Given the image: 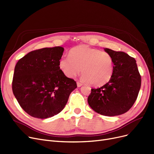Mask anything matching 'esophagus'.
Instances as JSON below:
<instances>
[{
	"label": "esophagus",
	"instance_id": "1",
	"mask_svg": "<svg viewBox=\"0 0 154 154\" xmlns=\"http://www.w3.org/2000/svg\"><path fill=\"white\" fill-rule=\"evenodd\" d=\"M77 87H78V88H80V87H81V86L82 85V84L78 81V82H77Z\"/></svg>",
	"mask_w": 154,
	"mask_h": 154
}]
</instances>
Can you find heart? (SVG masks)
I'll use <instances>...</instances> for the list:
<instances>
[{
  "instance_id": "b5f03b06",
  "label": "heart",
  "mask_w": 154,
  "mask_h": 154,
  "mask_svg": "<svg viewBox=\"0 0 154 154\" xmlns=\"http://www.w3.org/2000/svg\"><path fill=\"white\" fill-rule=\"evenodd\" d=\"M60 69L67 77H73L81 70V79L93 85L108 82L114 71L112 57L104 51L87 45L78 46L70 50L59 61Z\"/></svg>"
}]
</instances>
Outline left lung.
I'll return each instance as SVG.
<instances>
[{
    "mask_svg": "<svg viewBox=\"0 0 154 154\" xmlns=\"http://www.w3.org/2000/svg\"><path fill=\"white\" fill-rule=\"evenodd\" d=\"M104 51L112 58L114 71L108 83L91 89L88 101L99 114L115 116L124 114L135 103L141 86V76L134 58L123 51L106 48Z\"/></svg>",
    "mask_w": 154,
    "mask_h": 154,
    "instance_id": "8db88e82",
    "label": "left lung"
}]
</instances>
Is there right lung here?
Returning a JSON list of instances; mask_svg holds the SVG:
<instances>
[{"label":"right lung","mask_w":154,"mask_h":154,"mask_svg":"<svg viewBox=\"0 0 154 154\" xmlns=\"http://www.w3.org/2000/svg\"><path fill=\"white\" fill-rule=\"evenodd\" d=\"M63 51L61 46L32 51L16 65L12 92L23 110L32 117L46 119L58 114L77 88L74 80L60 69Z\"/></svg>","instance_id":"right-lung-1"}]
</instances>
